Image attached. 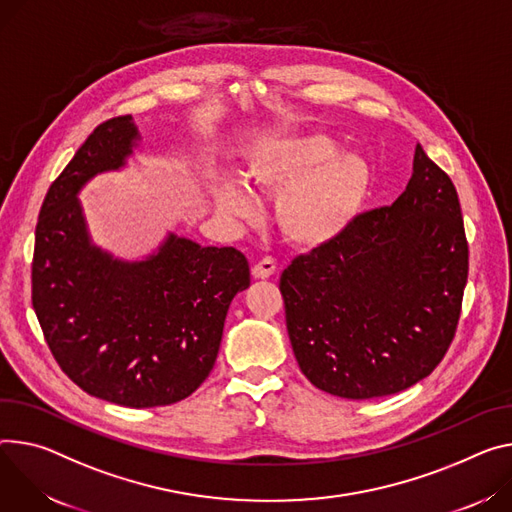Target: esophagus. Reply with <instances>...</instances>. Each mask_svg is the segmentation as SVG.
Returning a JSON list of instances; mask_svg holds the SVG:
<instances>
[{"instance_id": "1", "label": "esophagus", "mask_w": 512, "mask_h": 512, "mask_svg": "<svg viewBox=\"0 0 512 512\" xmlns=\"http://www.w3.org/2000/svg\"><path fill=\"white\" fill-rule=\"evenodd\" d=\"M277 269V263L273 257H263L259 263L253 265V277H257V280H267V277H271Z\"/></svg>"}]
</instances>
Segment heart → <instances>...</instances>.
<instances>
[{
  "instance_id": "b5f03b06",
  "label": "heart",
  "mask_w": 512,
  "mask_h": 512,
  "mask_svg": "<svg viewBox=\"0 0 512 512\" xmlns=\"http://www.w3.org/2000/svg\"><path fill=\"white\" fill-rule=\"evenodd\" d=\"M249 188L280 194L275 220L296 247L312 249L337 239L359 214L371 169L355 153H337V143L324 134H304L267 141L247 161ZM216 206L232 218L253 210L243 185L226 181L216 190Z\"/></svg>"
}]
</instances>
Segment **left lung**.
I'll return each instance as SVG.
<instances>
[{
    "mask_svg": "<svg viewBox=\"0 0 512 512\" xmlns=\"http://www.w3.org/2000/svg\"><path fill=\"white\" fill-rule=\"evenodd\" d=\"M412 169L392 206L355 216L280 277L296 361L329 394L402 392L455 337L470 259L457 190L421 145Z\"/></svg>",
    "mask_w": 512,
    "mask_h": 512,
    "instance_id": "left-lung-1",
    "label": "left lung"
}]
</instances>
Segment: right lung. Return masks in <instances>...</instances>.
Instances as JSON below:
<instances>
[{
	"label": "right lung",
	"instance_id": "right-lung-1",
	"mask_svg": "<svg viewBox=\"0 0 512 512\" xmlns=\"http://www.w3.org/2000/svg\"><path fill=\"white\" fill-rule=\"evenodd\" d=\"M130 116L102 122L51 183L36 222L32 308L46 345L83 392L128 408L194 394L214 367L224 318L251 284L247 257L169 235L126 263L89 245L77 192L132 153Z\"/></svg>",
	"mask_w": 512,
	"mask_h": 512
}]
</instances>
